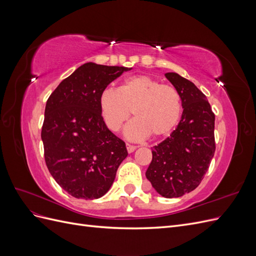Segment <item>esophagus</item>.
Instances as JSON below:
<instances>
[{
	"instance_id": "1",
	"label": "esophagus",
	"mask_w": 256,
	"mask_h": 256,
	"mask_svg": "<svg viewBox=\"0 0 256 256\" xmlns=\"http://www.w3.org/2000/svg\"><path fill=\"white\" fill-rule=\"evenodd\" d=\"M126 146H127V150H128L129 154H130V152H134L136 150V145H131V144H129V143H127Z\"/></svg>"
}]
</instances>
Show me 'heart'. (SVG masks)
I'll return each instance as SVG.
<instances>
[{
    "instance_id": "obj_1",
    "label": "heart",
    "mask_w": 256,
    "mask_h": 256,
    "mask_svg": "<svg viewBox=\"0 0 256 256\" xmlns=\"http://www.w3.org/2000/svg\"><path fill=\"white\" fill-rule=\"evenodd\" d=\"M99 108L106 128L118 132L131 115L136 118L126 128L131 140L168 136L177 126L182 111L180 92L147 74L124 80L118 90L106 88L99 95Z\"/></svg>"
}]
</instances>
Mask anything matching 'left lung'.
<instances>
[{"label":"left lung","instance_id":"obj_1","mask_svg":"<svg viewBox=\"0 0 256 256\" xmlns=\"http://www.w3.org/2000/svg\"><path fill=\"white\" fill-rule=\"evenodd\" d=\"M166 79L180 92L184 112L172 134L152 150L146 177L162 196H182L202 182L216 150L214 114L206 96L175 72Z\"/></svg>","mask_w":256,"mask_h":256}]
</instances>
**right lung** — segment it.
Listing matches in <instances>:
<instances>
[{"instance_id": "1", "label": "right lung", "mask_w": 256, "mask_h": 256, "mask_svg": "<svg viewBox=\"0 0 256 256\" xmlns=\"http://www.w3.org/2000/svg\"><path fill=\"white\" fill-rule=\"evenodd\" d=\"M125 70L86 63L47 100L42 128L46 164L60 187L76 198L104 196L128 154L125 142L106 128L99 108L100 92Z\"/></svg>"}]
</instances>
